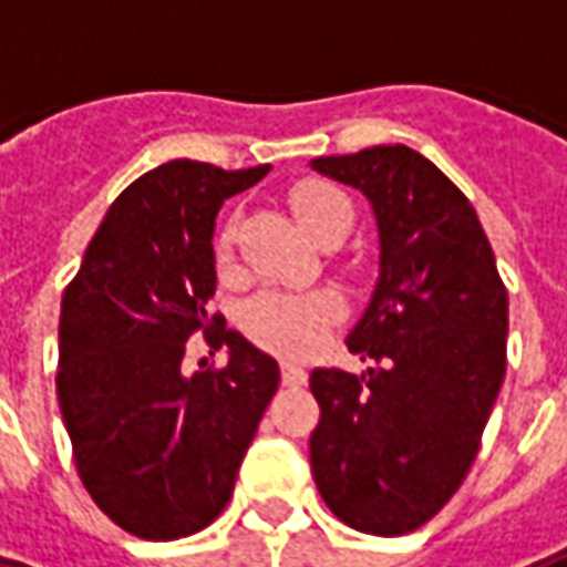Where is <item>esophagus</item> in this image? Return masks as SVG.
Returning a JSON list of instances; mask_svg holds the SVG:
<instances>
[{"instance_id": "34e87169", "label": "esophagus", "mask_w": 567, "mask_h": 567, "mask_svg": "<svg viewBox=\"0 0 567 567\" xmlns=\"http://www.w3.org/2000/svg\"><path fill=\"white\" fill-rule=\"evenodd\" d=\"M280 380H284V385H306L308 382L306 367L292 364V361H284V364H280Z\"/></svg>"}]
</instances>
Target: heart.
<instances>
[{"label":"heart","mask_w":567,"mask_h":567,"mask_svg":"<svg viewBox=\"0 0 567 567\" xmlns=\"http://www.w3.org/2000/svg\"><path fill=\"white\" fill-rule=\"evenodd\" d=\"M287 203L296 221L315 240L342 237L349 231L351 200L323 178H302L287 190ZM234 252V225H225L216 240V261L225 268ZM342 318V299L333 290H261L240 311L244 333L261 349L299 358L315 351L323 336L333 330Z\"/></svg>","instance_id":"heart-1"}]
</instances>
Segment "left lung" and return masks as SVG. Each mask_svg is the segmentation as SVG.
<instances>
[{
  "mask_svg": "<svg viewBox=\"0 0 567 567\" xmlns=\"http://www.w3.org/2000/svg\"><path fill=\"white\" fill-rule=\"evenodd\" d=\"M311 169L358 187L380 228L377 290L346 339L370 367L311 373V475L339 522L398 537L454 497L478 454L506 377L509 296L472 203L432 159L380 144Z\"/></svg>",
  "mask_w": 567,
  "mask_h": 567,
  "instance_id": "1",
  "label": "left lung"
}]
</instances>
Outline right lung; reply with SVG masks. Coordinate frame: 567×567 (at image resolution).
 I'll list each match as a JSON object with an SVG mask.
<instances>
[{"mask_svg": "<svg viewBox=\"0 0 567 567\" xmlns=\"http://www.w3.org/2000/svg\"><path fill=\"white\" fill-rule=\"evenodd\" d=\"M268 169L172 159L144 172L113 200L64 290L54 385L76 472L97 509L142 540L216 522L277 392L275 358L206 311L218 209ZM197 329L229 346L228 365L181 370Z\"/></svg>", "mask_w": 567, "mask_h": 567, "instance_id": "obj_1", "label": "right lung"}]
</instances>
